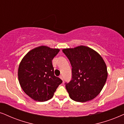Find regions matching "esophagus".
Listing matches in <instances>:
<instances>
[{
    "label": "esophagus",
    "mask_w": 124,
    "mask_h": 124,
    "mask_svg": "<svg viewBox=\"0 0 124 124\" xmlns=\"http://www.w3.org/2000/svg\"><path fill=\"white\" fill-rule=\"evenodd\" d=\"M59 78H60L61 79H62V80H63V76H59Z\"/></svg>",
    "instance_id": "34e87169"
}]
</instances>
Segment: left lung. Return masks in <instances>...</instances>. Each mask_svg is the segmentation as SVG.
Returning a JSON list of instances; mask_svg holds the SVG:
<instances>
[{
  "label": "left lung",
  "mask_w": 124,
  "mask_h": 124,
  "mask_svg": "<svg viewBox=\"0 0 124 124\" xmlns=\"http://www.w3.org/2000/svg\"><path fill=\"white\" fill-rule=\"evenodd\" d=\"M62 51L72 67L71 80L65 83L70 97L81 102L93 100L101 92L108 77L104 59L96 51L85 46Z\"/></svg>",
  "instance_id": "left-lung-1"
}]
</instances>
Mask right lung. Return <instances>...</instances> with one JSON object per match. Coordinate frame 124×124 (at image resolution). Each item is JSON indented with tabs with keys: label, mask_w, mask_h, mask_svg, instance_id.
Segmentation results:
<instances>
[{
	"label": "right lung",
	"mask_w": 124,
	"mask_h": 124,
	"mask_svg": "<svg viewBox=\"0 0 124 124\" xmlns=\"http://www.w3.org/2000/svg\"><path fill=\"white\" fill-rule=\"evenodd\" d=\"M59 49L42 46L31 50L20 62L18 79L22 89L32 99L39 102L50 100L62 83L55 76L52 60Z\"/></svg>",
	"instance_id": "obj_1"
}]
</instances>
